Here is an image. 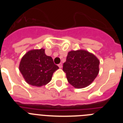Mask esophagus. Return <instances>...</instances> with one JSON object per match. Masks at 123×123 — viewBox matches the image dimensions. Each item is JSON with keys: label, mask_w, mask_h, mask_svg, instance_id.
Returning <instances> with one entry per match:
<instances>
[{"label": "esophagus", "mask_w": 123, "mask_h": 123, "mask_svg": "<svg viewBox=\"0 0 123 123\" xmlns=\"http://www.w3.org/2000/svg\"><path fill=\"white\" fill-rule=\"evenodd\" d=\"M58 66H59V68H62V64L60 63L59 64H58Z\"/></svg>", "instance_id": "obj_1"}]
</instances>
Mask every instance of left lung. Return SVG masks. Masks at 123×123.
I'll use <instances>...</instances> for the list:
<instances>
[{
	"instance_id": "8db88e82",
	"label": "left lung",
	"mask_w": 123,
	"mask_h": 123,
	"mask_svg": "<svg viewBox=\"0 0 123 123\" xmlns=\"http://www.w3.org/2000/svg\"><path fill=\"white\" fill-rule=\"evenodd\" d=\"M99 61L94 54L84 50L68 52L63 71L69 84L75 88L87 87L99 73Z\"/></svg>"
}]
</instances>
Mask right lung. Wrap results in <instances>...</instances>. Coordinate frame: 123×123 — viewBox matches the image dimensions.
Returning a JSON list of instances; mask_svg holds the SVG:
<instances>
[{
	"mask_svg": "<svg viewBox=\"0 0 123 123\" xmlns=\"http://www.w3.org/2000/svg\"><path fill=\"white\" fill-rule=\"evenodd\" d=\"M59 69L44 49L30 50L21 59L20 71L27 83L36 87L44 86L52 80L53 73Z\"/></svg>",
	"mask_w": 123,
	"mask_h": 123,
	"instance_id": "right-lung-1",
	"label": "right lung"
}]
</instances>
